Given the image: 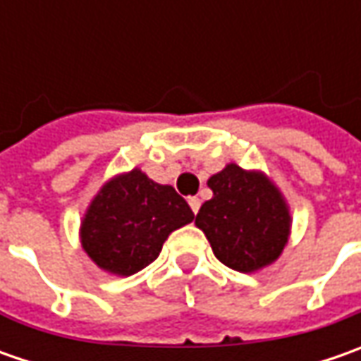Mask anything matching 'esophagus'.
I'll return each mask as SVG.
<instances>
[{
  "mask_svg": "<svg viewBox=\"0 0 361 361\" xmlns=\"http://www.w3.org/2000/svg\"><path fill=\"white\" fill-rule=\"evenodd\" d=\"M188 204H190L192 213L197 215V213H199V209H201V199H199V197H188Z\"/></svg>",
  "mask_w": 361,
  "mask_h": 361,
  "instance_id": "obj_1",
  "label": "esophagus"
}]
</instances>
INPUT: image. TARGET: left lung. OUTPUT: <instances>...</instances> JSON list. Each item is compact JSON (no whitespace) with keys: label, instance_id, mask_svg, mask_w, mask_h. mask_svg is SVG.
<instances>
[{"label":"left lung","instance_id":"1","mask_svg":"<svg viewBox=\"0 0 361 361\" xmlns=\"http://www.w3.org/2000/svg\"><path fill=\"white\" fill-rule=\"evenodd\" d=\"M213 199L202 202L195 225L215 257L241 273L269 267L291 235V213L283 192L261 171L229 162L207 180Z\"/></svg>","mask_w":361,"mask_h":361}]
</instances>
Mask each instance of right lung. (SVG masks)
Returning a JSON list of instances; mask_svg holds the SVG:
<instances>
[{"mask_svg": "<svg viewBox=\"0 0 361 361\" xmlns=\"http://www.w3.org/2000/svg\"><path fill=\"white\" fill-rule=\"evenodd\" d=\"M195 219L171 185H159L140 169L106 180L80 223L86 255L106 273L134 275L150 265L173 231Z\"/></svg>", "mask_w": 361, "mask_h": 361, "instance_id": "1", "label": "right lung"}]
</instances>
